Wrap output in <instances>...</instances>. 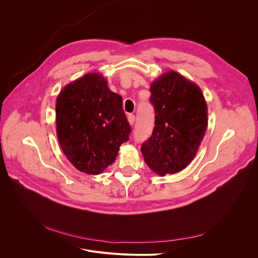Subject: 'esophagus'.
<instances>
[{
  "label": "esophagus",
  "mask_w": 258,
  "mask_h": 258,
  "mask_svg": "<svg viewBox=\"0 0 258 258\" xmlns=\"http://www.w3.org/2000/svg\"><path fill=\"white\" fill-rule=\"evenodd\" d=\"M127 119H128V122H130V124H131V125H133V124L135 123V115H133V114H130V115L127 116Z\"/></svg>",
  "instance_id": "obj_1"
}]
</instances>
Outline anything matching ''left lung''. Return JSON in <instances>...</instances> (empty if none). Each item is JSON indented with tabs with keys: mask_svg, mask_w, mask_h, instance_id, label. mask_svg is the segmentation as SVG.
I'll return each mask as SVG.
<instances>
[{
	"mask_svg": "<svg viewBox=\"0 0 258 258\" xmlns=\"http://www.w3.org/2000/svg\"><path fill=\"white\" fill-rule=\"evenodd\" d=\"M150 91L155 126L141 151L154 173L175 174L197 154L208 126L207 103L202 89L175 71L159 76Z\"/></svg>",
	"mask_w": 258,
	"mask_h": 258,
	"instance_id": "left-lung-1",
	"label": "left lung"
}]
</instances>
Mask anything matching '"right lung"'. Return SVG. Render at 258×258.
<instances>
[{
	"label": "right lung",
	"instance_id": "right-lung-1",
	"mask_svg": "<svg viewBox=\"0 0 258 258\" xmlns=\"http://www.w3.org/2000/svg\"><path fill=\"white\" fill-rule=\"evenodd\" d=\"M55 114L62 152L88 175H99L112 165L131 134L122 98L109 89L99 73L85 74L66 85L56 99Z\"/></svg>",
	"mask_w": 258,
	"mask_h": 258
}]
</instances>
